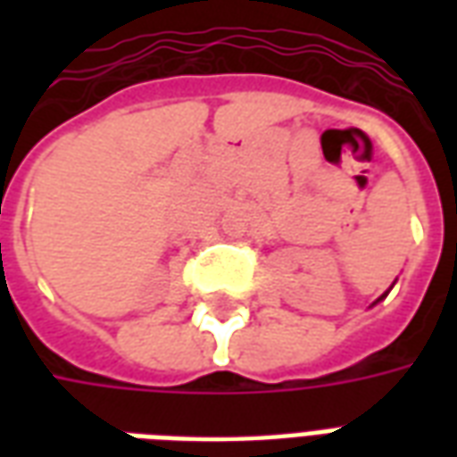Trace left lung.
<instances>
[{"instance_id":"1","label":"left lung","mask_w":457,"mask_h":457,"mask_svg":"<svg viewBox=\"0 0 457 457\" xmlns=\"http://www.w3.org/2000/svg\"><path fill=\"white\" fill-rule=\"evenodd\" d=\"M386 294H389V291H386ZM386 294H382V296L377 298V301H374V303H379V301H382V298H384V296H386Z\"/></svg>"}]
</instances>
